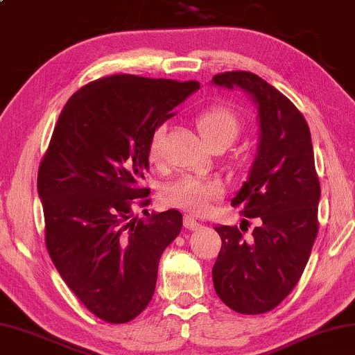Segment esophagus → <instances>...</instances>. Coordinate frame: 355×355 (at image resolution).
I'll list each match as a JSON object with an SVG mask.
<instances>
[{
	"label": "esophagus",
	"mask_w": 355,
	"mask_h": 355,
	"mask_svg": "<svg viewBox=\"0 0 355 355\" xmlns=\"http://www.w3.org/2000/svg\"><path fill=\"white\" fill-rule=\"evenodd\" d=\"M183 223H184V228H188V230H198V228H202V223H200V222L197 220V218H194L192 216H184Z\"/></svg>",
	"instance_id": "34e87169"
}]
</instances>
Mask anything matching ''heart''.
Returning a JSON list of instances; mask_svg holds the SVG:
<instances>
[{
	"instance_id": "b5f03b06",
	"label": "heart",
	"mask_w": 355,
	"mask_h": 355,
	"mask_svg": "<svg viewBox=\"0 0 355 355\" xmlns=\"http://www.w3.org/2000/svg\"><path fill=\"white\" fill-rule=\"evenodd\" d=\"M200 137L209 147L228 146L233 143L241 130L239 116L225 105H212L200 112L196 118ZM164 127L159 125L152 132L149 141V159L159 163L163 155ZM223 196L222 184L216 180L197 177H182L167 184L163 191V200L172 208L188 211L191 214H203L209 209L214 200Z\"/></svg>"
}]
</instances>
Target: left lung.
I'll return each instance as SVG.
<instances>
[{
	"instance_id": "8db88e82",
	"label": "left lung",
	"mask_w": 355,
	"mask_h": 355,
	"mask_svg": "<svg viewBox=\"0 0 355 355\" xmlns=\"http://www.w3.org/2000/svg\"><path fill=\"white\" fill-rule=\"evenodd\" d=\"M212 83L242 88L257 107L259 146L241 191L231 205L246 218L237 227L218 225L220 253L212 267L216 293L233 311H272L298 284L318 233L320 182L311 130L284 94L248 71H228ZM246 232L248 234L245 235Z\"/></svg>"
}]
</instances>
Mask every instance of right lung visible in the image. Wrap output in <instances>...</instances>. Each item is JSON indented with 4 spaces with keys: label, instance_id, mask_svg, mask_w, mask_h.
Wrapping results in <instances>:
<instances>
[{
    "label": "right lung",
    "instance_id": "add662e5",
    "mask_svg": "<svg viewBox=\"0 0 355 355\" xmlns=\"http://www.w3.org/2000/svg\"><path fill=\"white\" fill-rule=\"evenodd\" d=\"M198 87L132 74L88 83L63 107L40 163L48 253L82 304L107 323L144 311L159 257L182 231L180 211L138 218L133 205L150 202L143 180L152 132Z\"/></svg>",
    "mask_w": 355,
    "mask_h": 355
}]
</instances>
